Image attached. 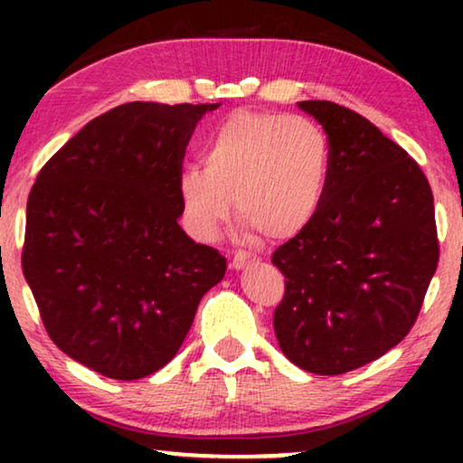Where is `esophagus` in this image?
I'll list each match as a JSON object with an SVG mask.
<instances>
[{"label": "esophagus", "instance_id": "34e87169", "mask_svg": "<svg viewBox=\"0 0 463 463\" xmlns=\"http://www.w3.org/2000/svg\"><path fill=\"white\" fill-rule=\"evenodd\" d=\"M252 263H259V257L255 255V252L238 250L236 255H233V259H232L233 269H244V268H249V265H252Z\"/></svg>", "mask_w": 463, "mask_h": 463}]
</instances>
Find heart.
I'll return each mask as SVG.
<instances>
[{"label": "heart", "instance_id": "obj_1", "mask_svg": "<svg viewBox=\"0 0 463 463\" xmlns=\"http://www.w3.org/2000/svg\"><path fill=\"white\" fill-rule=\"evenodd\" d=\"M204 168L187 164L176 179L183 219L213 240L230 219L232 200L246 236L290 240L312 225L331 179L325 130L303 116L240 109L202 149Z\"/></svg>", "mask_w": 463, "mask_h": 463}]
</instances>
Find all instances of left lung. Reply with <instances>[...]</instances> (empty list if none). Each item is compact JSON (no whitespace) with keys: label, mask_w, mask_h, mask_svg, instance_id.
Listing matches in <instances>:
<instances>
[{"label":"left lung","mask_w":463,"mask_h":463,"mask_svg":"<svg viewBox=\"0 0 463 463\" xmlns=\"http://www.w3.org/2000/svg\"><path fill=\"white\" fill-rule=\"evenodd\" d=\"M331 145V179L307 230L278 246L274 331L290 363L344 375L407 337L439 265L434 195L420 164L360 113L301 100Z\"/></svg>","instance_id":"1"}]
</instances>
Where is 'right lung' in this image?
I'll use <instances>...</instances> for the list:
<instances>
[{"label": "right lung", "mask_w": 463, "mask_h": 463, "mask_svg": "<svg viewBox=\"0 0 463 463\" xmlns=\"http://www.w3.org/2000/svg\"><path fill=\"white\" fill-rule=\"evenodd\" d=\"M213 105L126 103L94 118L37 175L23 274L50 339L111 379L147 377L179 352L217 249L181 230L176 179Z\"/></svg>", "instance_id": "add662e5"}]
</instances>
